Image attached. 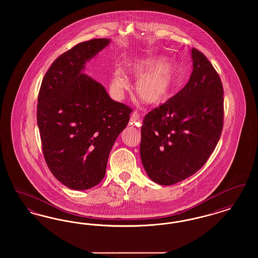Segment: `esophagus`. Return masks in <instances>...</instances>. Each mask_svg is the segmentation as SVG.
<instances>
[{"label":"esophagus","instance_id":"1","mask_svg":"<svg viewBox=\"0 0 258 258\" xmlns=\"http://www.w3.org/2000/svg\"><path fill=\"white\" fill-rule=\"evenodd\" d=\"M139 120V113L137 111H134L131 116V123L136 124Z\"/></svg>","mask_w":258,"mask_h":258}]
</instances>
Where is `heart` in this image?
Instances as JSON below:
<instances>
[{"mask_svg":"<svg viewBox=\"0 0 258 258\" xmlns=\"http://www.w3.org/2000/svg\"><path fill=\"white\" fill-rule=\"evenodd\" d=\"M130 72L136 77H141L137 82L136 92L148 105L158 106L173 96L179 74L175 63H164L162 58L140 59L130 64ZM113 84L117 88L126 86L122 72L117 71L114 74Z\"/></svg>","mask_w":258,"mask_h":258,"instance_id":"obj_1","label":"heart"}]
</instances>
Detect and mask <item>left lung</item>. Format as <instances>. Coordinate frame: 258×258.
<instances>
[{"label":"left lung","mask_w":258,"mask_h":258,"mask_svg":"<svg viewBox=\"0 0 258 258\" xmlns=\"http://www.w3.org/2000/svg\"><path fill=\"white\" fill-rule=\"evenodd\" d=\"M194 70L186 85L150 111L141 127L140 156L148 176L162 185L198 171L214 152L223 126L220 75L199 50L191 49Z\"/></svg>","instance_id":"1"}]
</instances>
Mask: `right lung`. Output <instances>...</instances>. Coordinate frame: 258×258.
<instances>
[{
    "mask_svg": "<svg viewBox=\"0 0 258 258\" xmlns=\"http://www.w3.org/2000/svg\"><path fill=\"white\" fill-rule=\"evenodd\" d=\"M109 42L95 38L62 53L46 72L38 93L44 160L54 177L75 190L89 189L104 178L111 149L133 111L82 73L86 61Z\"/></svg>",
    "mask_w": 258,
    "mask_h": 258,
    "instance_id": "obj_1",
    "label": "right lung"
}]
</instances>
